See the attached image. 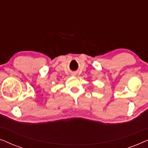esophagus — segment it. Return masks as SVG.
I'll return each instance as SVG.
<instances>
[{
	"mask_svg": "<svg viewBox=\"0 0 148 148\" xmlns=\"http://www.w3.org/2000/svg\"><path fill=\"white\" fill-rule=\"evenodd\" d=\"M77 75V73H72V75Z\"/></svg>",
	"mask_w": 148,
	"mask_h": 148,
	"instance_id": "34e87169",
	"label": "esophagus"
}]
</instances>
